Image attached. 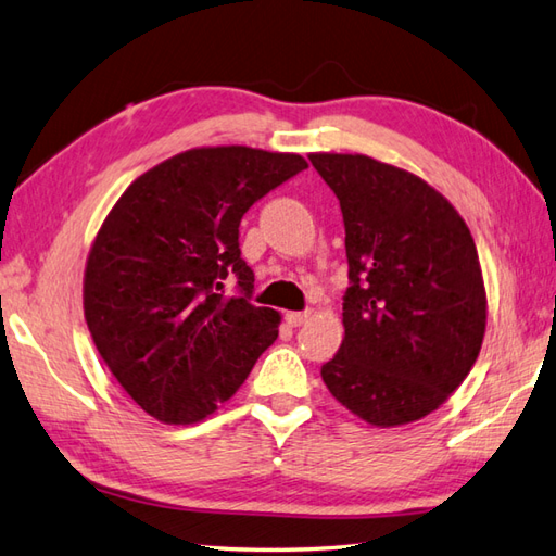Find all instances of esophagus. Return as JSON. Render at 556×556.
<instances>
[{"mask_svg":"<svg viewBox=\"0 0 556 556\" xmlns=\"http://www.w3.org/2000/svg\"><path fill=\"white\" fill-rule=\"evenodd\" d=\"M311 320V311H301V313H287V323L289 327H301Z\"/></svg>","mask_w":556,"mask_h":556,"instance_id":"34e87169","label":"esophagus"}]
</instances>
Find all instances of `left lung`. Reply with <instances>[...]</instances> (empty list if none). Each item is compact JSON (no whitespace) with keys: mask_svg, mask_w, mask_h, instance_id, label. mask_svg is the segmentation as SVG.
Returning a JSON list of instances; mask_svg holds the SVG:
<instances>
[{"mask_svg":"<svg viewBox=\"0 0 556 556\" xmlns=\"http://www.w3.org/2000/svg\"><path fill=\"white\" fill-rule=\"evenodd\" d=\"M339 198L349 281L329 392L375 428L420 420L466 380L488 296L466 222L430 184L368 155L313 152Z\"/></svg>","mask_w":556,"mask_h":556,"instance_id":"left-lung-1","label":"left lung"}]
</instances>
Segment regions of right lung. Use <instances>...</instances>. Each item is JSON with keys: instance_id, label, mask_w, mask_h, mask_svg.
<instances>
[{"instance_id": "1", "label": "right lung", "mask_w": 556, "mask_h": 556, "mask_svg": "<svg viewBox=\"0 0 556 556\" xmlns=\"http://www.w3.org/2000/svg\"><path fill=\"white\" fill-rule=\"evenodd\" d=\"M303 169L308 162L293 152L193 148L138 176L102 222L83 311L102 361L152 418H207L277 339L279 313L251 303L239 224ZM229 276L236 298L223 293Z\"/></svg>"}]
</instances>
